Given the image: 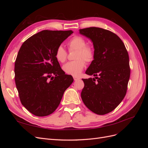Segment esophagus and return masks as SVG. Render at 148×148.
Masks as SVG:
<instances>
[{
    "label": "esophagus",
    "mask_w": 148,
    "mask_h": 148,
    "mask_svg": "<svg viewBox=\"0 0 148 148\" xmlns=\"http://www.w3.org/2000/svg\"><path fill=\"white\" fill-rule=\"evenodd\" d=\"M73 79H74L75 81H77V80H79L80 78H78V77H73Z\"/></svg>",
    "instance_id": "34e87169"
}]
</instances>
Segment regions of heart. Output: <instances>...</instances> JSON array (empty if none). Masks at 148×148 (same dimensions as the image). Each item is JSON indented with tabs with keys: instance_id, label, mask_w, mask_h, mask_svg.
I'll use <instances>...</instances> for the list:
<instances>
[{
	"instance_id": "b5f03b06",
	"label": "heart",
	"mask_w": 148,
	"mask_h": 148,
	"mask_svg": "<svg viewBox=\"0 0 148 148\" xmlns=\"http://www.w3.org/2000/svg\"><path fill=\"white\" fill-rule=\"evenodd\" d=\"M70 51H77L74 59L75 60L69 62L63 66L65 72L73 77H78L82 73L85 66V62L90 63L95 58V50L93 47L86 44V40L80 36H75L68 42ZM56 59L64 63L67 57V52L62 46H59L56 51Z\"/></svg>"
}]
</instances>
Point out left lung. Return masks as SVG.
<instances>
[{
  "label": "left lung",
  "mask_w": 148,
  "mask_h": 148,
  "mask_svg": "<svg viewBox=\"0 0 148 148\" xmlns=\"http://www.w3.org/2000/svg\"><path fill=\"white\" fill-rule=\"evenodd\" d=\"M79 31L92 42L95 58L86 74L96 77L82 79L84 86L82 99L92 112L108 114L120 104L127 93L130 75L128 52L121 39L109 30L90 27Z\"/></svg>",
  "instance_id": "obj_1"
}]
</instances>
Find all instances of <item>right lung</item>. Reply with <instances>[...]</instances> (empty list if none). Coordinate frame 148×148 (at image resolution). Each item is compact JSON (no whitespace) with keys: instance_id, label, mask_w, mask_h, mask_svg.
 Wrapping results in <instances>:
<instances>
[{"instance_id":"1","label":"right lung","mask_w":148,"mask_h":148,"mask_svg":"<svg viewBox=\"0 0 148 148\" xmlns=\"http://www.w3.org/2000/svg\"><path fill=\"white\" fill-rule=\"evenodd\" d=\"M73 32L43 30L22 44L15 62V81L25 108L38 117L51 114L73 82L56 58V51Z\"/></svg>"}]
</instances>
